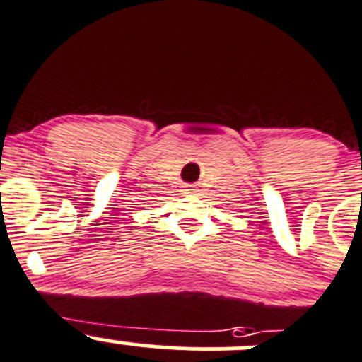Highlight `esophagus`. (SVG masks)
Segmentation results:
<instances>
[{
	"mask_svg": "<svg viewBox=\"0 0 362 362\" xmlns=\"http://www.w3.org/2000/svg\"><path fill=\"white\" fill-rule=\"evenodd\" d=\"M185 191H187V192H194L196 189L192 187V185H185Z\"/></svg>",
	"mask_w": 362,
	"mask_h": 362,
	"instance_id": "obj_1",
	"label": "esophagus"
}]
</instances>
